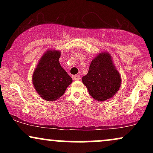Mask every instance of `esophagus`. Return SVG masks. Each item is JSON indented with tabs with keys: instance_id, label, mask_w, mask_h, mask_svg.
<instances>
[{
	"instance_id": "1",
	"label": "esophagus",
	"mask_w": 153,
	"mask_h": 153,
	"mask_svg": "<svg viewBox=\"0 0 153 153\" xmlns=\"http://www.w3.org/2000/svg\"><path fill=\"white\" fill-rule=\"evenodd\" d=\"M80 79V77L79 76V75H75V76H73V80H79Z\"/></svg>"
}]
</instances>
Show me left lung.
I'll list each match as a JSON object with an SVG mask.
<instances>
[{
  "label": "left lung",
  "mask_w": 153,
  "mask_h": 153,
  "mask_svg": "<svg viewBox=\"0 0 153 153\" xmlns=\"http://www.w3.org/2000/svg\"><path fill=\"white\" fill-rule=\"evenodd\" d=\"M82 81L91 97L103 101L117 94L122 80L110 54L100 52L92 60L88 74L82 77Z\"/></svg>",
  "instance_id": "1"
}]
</instances>
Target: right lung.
Masks as SVG:
<instances>
[{
	"mask_svg": "<svg viewBox=\"0 0 153 153\" xmlns=\"http://www.w3.org/2000/svg\"><path fill=\"white\" fill-rule=\"evenodd\" d=\"M60 54L57 50L47 51L39 61L33 73V85L45 101H54L58 99L73 81L59 64Z\"/></svg>",
	"mask_w": 153,
	"mask_h": 153,
	"instance_id": "1",
	"label": "right lung"
}]
</instances>
